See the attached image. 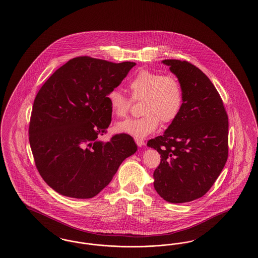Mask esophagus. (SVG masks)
I'll list each match as a JSON object with an SVG mask.
<instances>
[{"mask_svg":"<svg viewBox=\"0 0 258 258\" xmlns=\"http://www.w3.org/2000/svg\"><path fill=\"white\" fill-rule=\"evenodd\" d=\"M135 142L138 147H143L145 145V142L142 139H138V138H135Z\"/></svg>","mask_w":258,"mask_h":258,"instance_id":"esophagus-1","label":"esophagus"}]
</instances>
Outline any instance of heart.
I'll return each instance as SVG.
<instances>
[{
  "label": "heart",
  "instance_id": "obj_1",
  "mask_svg": "<svg viewBox=\"0 0 258 258\" xmlns=\"http://www.w3.org/2000/svg\"><path fill=\"white\" fill-rule=\"evenodd\" d=\"M134 101L143 100L140 118L127 119L116 124L118 133L130 134L142 139L155 133L160 121L171 124L177 118L183 103V92L177 79L150 70H141L128 83ZM110 109L117 117H124L132 101L119 89L107 95Z\"/></svg>",
  "mask_w": 258,
  "mask_h": 258
}]
</instances>
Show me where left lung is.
I'll return each mask as SVG.
<instances>
[{"label": "left lung", "mask_w": 258, "mask_h": 258, "mask_svg": "<svg viewBox=\"0 0 258 258\" xmlns=\"http://www.w3.org/2000/svg\"><path fill=\"white\" fill-rule=\"evenodd\" d=\"M177 78L183 103L163 135L148 141L161 155L154 186L166 202L182 204L204 196L227 162L228 119L213 83L196 66L164 59Z\"/></svg>", "instance_id": "left-lung-1"}]
</instances>
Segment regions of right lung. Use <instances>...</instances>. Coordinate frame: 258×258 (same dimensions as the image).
I'll use <instances>...</instances> for the list:
<instances>
[{"mask_svg": "<svg viewBox=\"0 0 258 258\" xmlns=\"http://www.w3.org/2000/svg\"><path fill=\"white\" fill-rule=\"evenodd\" d=\"M135 65L76 57L37 93L29 128L31 152L42 178L58 194L98 195L124 159L136 153L128 134H116L107 142L100 139L111 123L107 95Z\"/></svg>", "mask_w": 258, "mask_h": 258, "instance_id": "right-lung-1", "label": "right lung"}]
</instances>
